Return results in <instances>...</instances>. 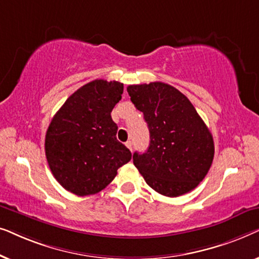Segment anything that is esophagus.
Here are the masks:
<instances>
[{
  "label": "esophagus",
  "mask_w": 259,
  "mask_h": 259,
  "mask_svg": "<svg viewBox=\"0 0 259 259\" xmlns=\"http://www.w3.org/2000/svg\"><path fill=\"white\" fill-rule=\"evenodd\" d=\"M126 146L128 147L131 151L133 150V143H132V141H127V143H126Z\"/></svg>",
  "instance_id": "34e87169"
}]
</instances>
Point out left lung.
<instances>
[{
	"mask_svg": "<svg viewBox=\"0 0 259 259\" xmlns=\"http://www.w3.org/2000/svg\"><path fill=\"white\" fill-rule=\"evenodd\" d=\"M131 101L144 113L150 146L133 164L158 193L178 197L196 189L214 155L213 138L191 101L164 82L131 84Z\"/></svg>",
	"mask_w": 259,
	"mask_h": 259,
	"instance_id": "left-lung-1",
	"label": "left lung"
}]
</instances>
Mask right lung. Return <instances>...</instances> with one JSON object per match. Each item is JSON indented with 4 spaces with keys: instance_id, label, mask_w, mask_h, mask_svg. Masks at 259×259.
<instances>
[{
    "instance_id": "1",
    "label": "right lung",
    "mask_w": 259,
    "mask_h": 259,
    "mask_svg": "<svg viewBox=\"0 0 259 259\" xmlns=\"http://www.w3.org/2000/svg\"><path fill=\"white\" fill-rule=\"evenodd\" d=\"M123 83L94 80L79 88L56 112L46 133L49 168L60 185L76 196L104 190L132 153L116 139L111 112Z\"/></svg>"
}]
</instances>
